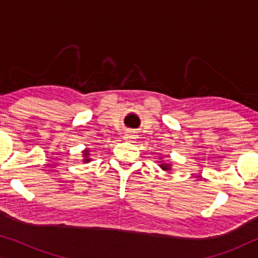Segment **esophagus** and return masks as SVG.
I'll return each mask as SVG.
<instances>
[{"label":"esophagus","mask_w":258,"mask_h":258,"mask_svg":"<svg viewBox=\"0 0 258 258\" xmlns=\"http://www.w3.org/2000/svg\"><path fill=\"white\" fill-rule=\"evenodd\" d=\"M135 139H136V135H135V133H134V132H128L125 134V140L126 141H133Z\"/></svg>","instance_id":"esophagus-1"}]
</instances>
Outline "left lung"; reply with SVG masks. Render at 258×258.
Masks as SVG:
<instances>
[{
	"label": "left lung",
	"instance_id": "8db88e82",
	"mask_svg": "<svg viewBox=\"0 0 258 258\" xmlns=\"http://www.w3.org/2000/svg\"><path fill=\"white\" fill-rule=\"evenodd\" d=\"M161 168H163L164 170H169V169H170V165L169 164H162V165H160Z\"/></svg>",
	"mask_w": 258,
	"mask_h": 258
}]
</instances>
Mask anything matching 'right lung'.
I'll return each instance as SVG.
<instances>
[{"mask_svg":"<svg viewBox=\"0 0 258 258\" xmlns=\"http://www.w3.org/2000/svg\"><path fill=\"white\" fill-rule=\"evenodd\" d=\"M83 155H84V157H86V160H84V161H86V162L89 161V158H88V155H89V154H88V150L83 151Z\"/></svg>","mask_w":258,"mask_h":258,"instance_id":"1","label":"right lung"}]
</instances>
